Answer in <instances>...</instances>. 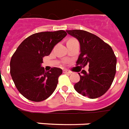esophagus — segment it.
<instances>
[{"instance_id": "obj_1", "label": "esophagus", "mask_w": 129, "mask_h": 129, "mask_svg": "<svg viewBox=\"0 0 129 129\" xmlns=\"http://www.w3.org/2000/svg\"><path fill=\"white\" fill-rule=\"evenodd\" d=\"M63 73H65V74H71L72 72H71L68 71V70H63Z\"/></svg>"}]
</instances>
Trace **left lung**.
Returning <instances> with one entry per match:
<instances>
[{
  "mask_svg": "<svg viewBox=\"0 0 129 129\" xmlns=\"http://www.w3.org/2000/svg\"><path fill=\"white\" fill-rule=\"evenodd\" d=\"M79 41L80 54L76 66L88 65V72L82 70L80 81L74 84L78 93L90 99L105 94L112 84L116 74V57L112 47L98 36L81 29L66 30Z\"/></svg>",
  "mask_w": 129,
  "mask_h": 129,
  "instance_id": "8db88e82",
  "label": "left lung"
}]
</instances>
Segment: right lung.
<instances>
[{"mask_svg":"<svg viewBox=\"0 0 129 129\" xmlns=\"http://www.w3.org/2000/svg\"><path fill=\"white\" fill-rule=\"evenodd\" d=\"M67 35L63 30L32 34L19 45L10 61V73L19 92L28 100L42 102L55 90L62 70L45 72L43 58Z\"/></svg>","mask_w":129,"mask_h":129,"instance_id":"obj_1","label":"right lung"}]
</instances>
